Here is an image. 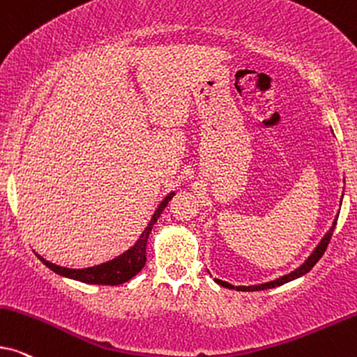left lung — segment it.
<instances>
[{
    "label": "left lung",
    "mask_w": 357,
    "mask_h": 357,
    "mask_svg": "<svg viewBox=\"0 0 357 357\" xmlns=\"http://www.w3.org/2000/svg\"><path fill=\"white\" fill-rule=\"evenodd\" d=\"M336 221H337V218L335 220V223H333L331 229L328 231L325 238L321 239V243L318 244L317 248H314V251H313L312 256H310V257L307 259V261H305V262L302 264V266L298 267V269H295L294 272H290V274H287V275H284V277H280V279H275V280H272V282H266V284H261V285H251V287H233L231 284H228V282H223V280H218V279H215V282H216V284L223 285V287H228V289L244 290V291L249 290V291H252V290H267V289H274V287H279V285H282V284H287V282H290V280L298 279V277H302V275L307 274V272L312 271L314 264H317L318 261H320L323 254H325L326 248H328V244H330V241H331L333 231H335V228H336Z\"/></svg>",
    "instance_id": "obj_1"
}]
</instances>
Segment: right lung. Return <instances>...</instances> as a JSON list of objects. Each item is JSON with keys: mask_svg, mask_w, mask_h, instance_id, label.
Here are the masks:
<instances>
[{"mask_svg": "<svg viewBox=\"0 0 357 357\" xmlns=\"http://www.w3.org/2000/svg\"><path fill=\"white\" fill-rule=\"evenodd\" d=\"M175 193H169L167 197L162 200L159 208L154 211L152 218L149 221V225L146 226V229L142 231V234L139 236L137 243L134 244L131 249H128L126 252H123L121 256H118L113 261L103 262L100 266H93L88 267V269H68V267H60L55 266V264L45 261L44 257H40L39 254H36L37 257L43 261V264L49 267L50 271H54L55 274L62 275V277H68V279L78 280V282H85V284H95V285H119L128 282L129 279H132L137 272H141L142 267L146 266V244H147V238H149L152 226L155 225L157 218L160 216V213L164 211V208L167 206V203L170 198H172Z\"/></svg>", "mask_w": 357, "mask_h": 357, "instance_id": "1", "label": "right lung"}]
</instances>
